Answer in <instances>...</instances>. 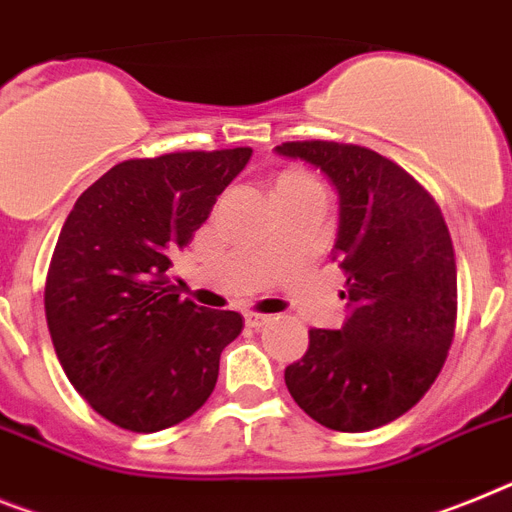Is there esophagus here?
Here are the masks:
<instances>
[{
  "instance_id": "1",
  "label": "esophagus",
  "mask_w": 512,
  "mask_h": 512,
  "mask_svg": "<svg viewBox=\"0 0 512 512\" xmlns=\"http://www.w3.org/2000/svg\"><path fill=\"white\" fill-rule=\"evenodd\" d=\"M272 321V318L269 316H264V313H246V326L248 329H259V326H264V323H269Z\"/></svg>"
}]
</instances>
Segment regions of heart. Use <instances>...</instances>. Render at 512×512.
Listing matches in <instances>:
<instances>
[{"mask_svg": "<svg viewBox=\"0 0 512 512\" xmlns=\"http://www.w3.org/2000/svg\"><path fill=\"white\" fill-rule=\"evenodd\" d=\"M308 186H318L308 173L303 170H285L282 176L277 178V191H287V189H308Z\"/></svg>", "mask_w": 512, "mask_h": 512, "instance_id": "heart-1", "label": "heart"}]
</instances>
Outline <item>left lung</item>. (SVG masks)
<instances>
[{"label": "left lung", "instance_id": "8db88e82", "mask_svg": "<svg viewBox=\"0 0 512 512\" xmlns=\"http://www.w3.org/2000/svg\"><path fill=\"white\" fill-rule=\"evenodd\" d=\"M279 155L321 168L339 191L336 259L347 323L310 329L285 370L292 399L336 432H368L417 404L456 334V253L438 202L401 165L360 144L282 142Z\"/></svg>", "mask_w": 512, "mask_h": 512}]
</instances>
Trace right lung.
<instances>
[{"label": "right lung", "mask_w": 512, "mask_h": 512, "mask_svg": "<svg viewBox=\"0 0 512 512\" xmlns=\"http://www.w3.org/2000/svg\"><path fill=\"white\" fill-rule=\"evenodd\" d=\"M251 152L124 160L61 227L43 290L48 331L74 391L113 425L165 430L212 396L243 316L181 300L168 272Z\"/></svg>", "instance_id": "1"}]
</instances>
